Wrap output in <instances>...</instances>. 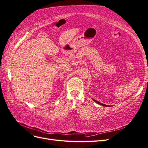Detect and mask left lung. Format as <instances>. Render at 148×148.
<instances>
[{"mask_svg": "<svg viewBox=\"0 0 148 148\" xmlns=\"http://www.w3.org/2000/svg\"><path fill=\"white\" fill-rule=\"evenodd\" d=\"M93 100L95 101L96 102H97V104H100V105H101V106H106V107H110L109 106H107V105H106V104H102V103H101V102H98V101H96V100H95V99H93Z\"/></svg>", "mask_w": 148, "mask_h": 148, "instance_id": "obj_1", "label": "left lung"}]
</instances>
